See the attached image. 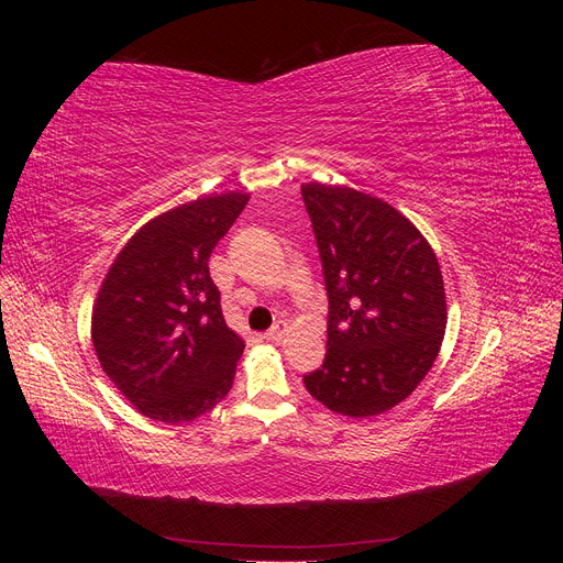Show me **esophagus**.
Segmentation results:
<instances>
[{
	"label": "esophagus",
	"mask_w": 563,
	"mask_h": 563,
	"mask_svg": "<svg viewBox=\"0 0 563 563\" xmlns=\"http://www.w3.org/2000/svg\"><path fill=\"white\" fill-rule=\"evenodd\" d=\"M286 331H288V323H286V321H277L275 327H272V329L265 333V338L272 340V343H279V340L286 335Z\"/></svg>",
	"instance_id": "obj_1"
}]
</instances>
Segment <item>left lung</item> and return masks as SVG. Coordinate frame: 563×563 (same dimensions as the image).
<instances>
[{
  "label": "left lung",
  "instance_id": "1",
  "mask_svg": "<svg viewBox=\"0 0 563 563\" xmlns=\"http://www.w3.org/2000/svg\"><path fill=\"white\" fill-rule=\"evenodd\" d=\"M329 294L327 360L305 387L331 411L380 416L428 376L446 329L439 261L387 201L343 185L305 183Z\"/></svg>",
  "mask_w": 563,
  "mask_h": 563
}]
</instances>
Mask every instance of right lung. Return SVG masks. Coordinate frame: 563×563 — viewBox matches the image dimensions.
<instances>
[{"label":"right lung","instance_id":"right-lung-1","mask_svg":"<svg viewBox=\"0 0 563 563\" xmlns=\"http://www.w3.org/2000/svg\"><path fill=\"white\" fill-rule=\"evenodd\" d=\"M228 192L152 218L100 284L91 340L106 376L159 422H190L228 397L244 340L220 310L209 258L246 207Z\"/></svg>","mask_w":563,"mask_h":563}]
</instances>
